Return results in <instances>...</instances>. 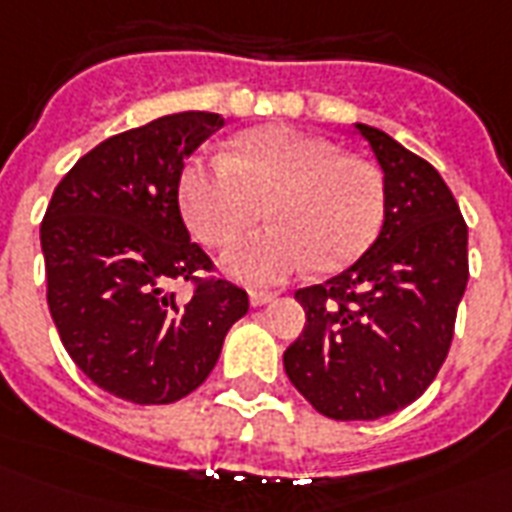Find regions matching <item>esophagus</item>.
I'll return each instance as SVG.
<instances>
[{"mask_svg": "<svg viewBox=\"0 0 512 512\" xmlns=\"http://www.w3.org/2000/svg\"><path fill=\"white\" fill-rule=\"evenodd\" d=\"M248 297H251L253 308H261V305H267L270 300H275V292H261V289H251V292H248Z\"/></svg>", "mask_w": 512, "mask_h": 512, "instance_id": "34e87169", "label": "esophagus"}]
</instances>
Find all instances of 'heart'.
I'll return each mask as SVG.
<instances>
[{
  "label": "heart",
  "mask_w": 512,
  "mask_h": 512,
  "mask_svg": "<svg viewBox=\"0 0 512 512\" xmlns=\"http://www.w3.org/2000/svg\"><path fill=\"white\" fill-rule=\"evenodd\" d=\"M179 210L207 245H223L264 215L267 229L223 253L245 283H278L311 264L316 272L352 267L379 237L387 188L374 163L341 155L327 138L286 125L242 133L231 152L196 155L179 174Z\"/></svg>",
  "instance_id": "obj_1"
}]
</instances>
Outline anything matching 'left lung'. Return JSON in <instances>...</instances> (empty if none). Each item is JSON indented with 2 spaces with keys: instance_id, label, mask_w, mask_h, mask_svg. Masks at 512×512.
Here are the masks:
<instances>
[{
  "instance_id": "obj_1",
  "label": "left lung",
  "mask_w": 512,
  "mask_h": 512,
  "mask_svg": "<svg viewBox=\"0 0 512 512\" xmlns=\"http://www.w3.org/2000/svg\"><path fill=\"white\" fill-rule=\"evenodd\" d=\"M354 128L384 171V226L349 270L294 292L305 327L283 368L324 417L376 420L417 401L439 374L469 253L464 215L439 171L382 130Z\"/></svg>"
}]
</instances>
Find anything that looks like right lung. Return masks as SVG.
Instances as JSON below:
<instances>
[{
    "label": "right lung",
    "mask_w": 512,
    "mask_h": 512,
    "mask_svg": "<svg viewBox=\"0 0 512 512\" xmlns=\"http://www.w3.org/2000/svg\"><path fill=\"white\" fill-rule=\"evenodd\" d=\"M223 128L210 111L152 119L78 158L40 223L46 297L81 374L130 404H174L212 374L248 294L223 281L179 215V174ZM191 283V300L170 289Z\"/></svg>",
    "instance_id": "obj_1"
}]
</instances>
